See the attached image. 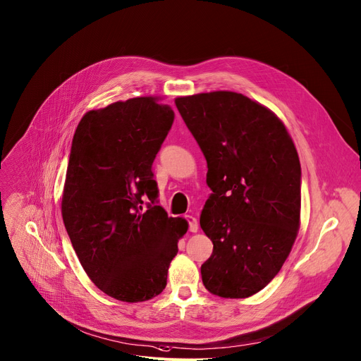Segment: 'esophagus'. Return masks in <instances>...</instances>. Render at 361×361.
I'll use <instances>...</instances> for the list:
<instances>
[{
  "mask_svg": "<svg viewBox=\"0 0 361 361\" xmlns=\"http://www.w3.org/2000/svg\"><path fill=\"white\" fill-rule=\"evenodd\" d=\"M185 219H186V221L189 224V231L197 233L198 231V220L194 216H186Z\"/></svg>",
  "mask_w": 361,
  "mask_h": 361,
  "instance_id": "obj_1",
  "label": "esophagus"
}]
</instances>
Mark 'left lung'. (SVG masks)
Here are the masks:
<instances>
[{
  "instance_id": "1",
  "label": "left lung",
  "mask_w": 361,
  "mask_h": 361,
  "mask_svg": "<svg viewBox=\"0 0 361 361\" xmlns=\"http://www.w3.org/2000/svg\"><path fill=\"white\" fill-rule=\"evenodd\" d=\"M207 160L200 224L213 242L205 288L224 299L261 291L286 262L300 227L302 169L280 118L235 92L175 100Z\"/></svg>"
}]
</instances>
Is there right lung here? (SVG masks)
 Here are the masks:
<instances>
[{"label": "right lung", "mask_w": 361, "mask_h": 361, "mask_svg": "<svg viewBox=\"0 0 361 361\" xmlns=\"http://www.w3.org/2000/svg\"><path fill=\"white\" fill-rule=\"evenodd\" d=\"M173 119L157 97H134L89 111L73 138L62 220L89 279L121 302H145L164 290L188 230L185 219L156 204L152 171Z\"/></svg>", "instance_id": "add662e5"}]
</instances>
